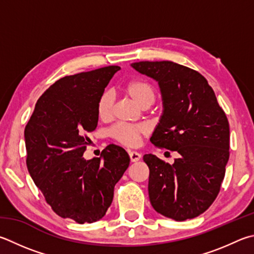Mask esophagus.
Returning <instances> with one entry per match:
<instances>
[{"label":"esophagus","instance_id":"obj_1","mask_svg":"<svg viewBox=\"0 0 254 254\" xmlns=\"http://www.w3.org/2000/svg\"><path fill=\"white\" fill-rule=\"evenodd\" d=\"M128 155H130L131 162H137V161L141 159V154L139 152H135V151H130L128 152Z\"/></svg>","mask_w":254,"mask_h":254}]
</instances>
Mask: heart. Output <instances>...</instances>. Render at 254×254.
<instances>
[{"instance_id": "heart-1", "label": "heart", "mask_w": 254, "mask_h": 254, "mask_svg": "<svg viewBox=\"0 0 254 254\" xmlns=\"http://www.w3.org/2000/svg\"><path fill=\"white\" fill-rule=\"evenodd\" d=\"M124 90L131 98L142 108H149L155 100L154 86L145 80H133L127 82ZM114 105V95L112 92L105 91L98 100L96 111L101 120L108 121L112 118ZM146 133V127L143 126H130L119 123L110 128V136L127 146H135L139 144L140 137Z\"/></svg>"}]
</instances>
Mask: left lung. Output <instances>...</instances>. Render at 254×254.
<instances>
[{"instance_id":"obj_1","label":"left lung","mask_w":254,"mask_h":254,"mask_svg":"<svg viewBox=\"0 0 254 254\" xmlns=\"http://www.w3.org/2000/svg\"><path fill=\"white\" fill-rule=\"evenodd\" d=\"M141 74L159 83L163 113L150 141L178 152L173 164L153 154L149 196L158 213L175 221L193 219L213 203L229 161L230 128L214 91L203 75L171 61L132 63Z\"/></svg>"}]
</instances>
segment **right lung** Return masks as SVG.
I'll return each mask as SVG.
<instances>
[{
	"label": "right lung",
	"mask_w": 254,
	"mask_h": 254,
	"mask_svg": "<svg viewBox=\"0 0 254 254\" xmlns=\"http://www.w3.org/2000/svg\"><path fill=\"white\" fill-rule=\"evenodd\" d=\"M120 68L110 65L58 80L40 96L24 130L31 178L55 213L80 224L103 218L130 164L127 151L114 144L100 158H83L86 134L98 127V100Z\"/></svg>",
	"instance_id": "add662e5"
}]
</instances>
